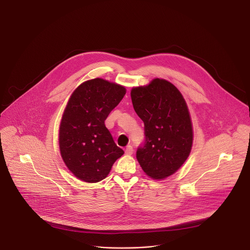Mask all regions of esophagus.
<instances>
[{"label": "esophagus", "mask_w": 250, "mask_h": 250, "mask_svg": "<svg viewBox=\"0 0 250 250\" xmlns=\"http://www.w3.org/2000/svg\"><path fill=\"white\" fill-rule=\"evenodd\" d=\"M133 152H134V150H133V147H132L131 145H128V146L125 148V155H132Z\"/></svg>", "instance_id": "esophagus-1"}]
</instances>
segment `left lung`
<instances>
[{
    "mask_svg": "<svg viewBox=\"0 0 250 250\" xmlns=\"http://www.w3.org/2000/svg\"><path fill=\"white\" fill-rule=\"evenodd\" d=\"M133 107L144 123L145 143L137 151L143 171L155 180L175 173L190 154L193 128L178 89L163 79L131 90Z\"/></svg>",
    "mask_w": 250,
    "mask_h": 250,
    "instance_id": "8db88e82",
    "label": "left lung"
}]
</instances>
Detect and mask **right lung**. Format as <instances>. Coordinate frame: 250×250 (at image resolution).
Instances as JSON below:
<instances>
[{
  "label": "right lung",
  "instance_id": "add662e5",
  "mask_svg": "<svg viewBox=\"0 0 250 250\" xmlns=\"http://www.w3.org/2000/svg\"><path fill=\"white\" fill-rule=\"evenodd\" d=\"M125 93L124 86L100 78L84 82L72 93L60 124L59 147L64 164L77 178L97 183L124 155L105 120Z\"/></svg>",
  "mask_w": 250,
  "mask_h": 250
}]
</instances>
